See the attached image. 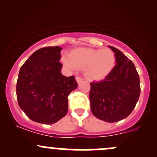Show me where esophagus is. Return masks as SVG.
<instances>
[{
  "instance_id": "obj_1",
  "label": "esophagus",
  "mask_w": 157,
  "mask_h": 157,
  "mask_svg": "<svg viewBox=\"0 0 157 157\" xmlns=\"http://www.w3.org/2000/svg\"><path fill=\"white\" fill-rule=\"evenodd\" d=\"M75 79H76V81H77L78 83H80V82H81L82 80H83V79H82L81 77H76Z\"/></svg>"
}]
</instances>
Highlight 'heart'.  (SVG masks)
I'll use <instances>...</instances> for the list:
<instances>
[{
  "label": "heart",
  "instance_id": "heart-1",
  "mask_svg": "<svg viewBox=\"0 0 157 157\" xmlns=\"http://www.w3.org/2000/svg\"><path fill=\"white\" fill-rule=\"evenodd\" d=\"M61 61L68 69H83L90 80H101L115 67V55L109 48H77L71 51L70 55L64 54Z\"/></svg>",
  "mask_w": 157,
  "mask_h": 157
}]
</instances>
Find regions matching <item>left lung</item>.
<instances>
[{
	"label": "left lung",
	"instance_id": "8db88e82",
	"mask_svg": "<svg viewBox=\"0 0 157 157\" xmlns=\"http://www.w3.org/2000/svg\"><path fill=\"white\" fill-rule=\"evenodd\" d=\"M109 47L115 53L116 64L104 80L90 83V109L99 119L116 122L134 110L140 93V78L134 63L121 51Z\"/></svg>",
	"mask_w": 157,
	"mask_h": 157
}]
</instances>
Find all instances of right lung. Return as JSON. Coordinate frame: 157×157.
Segmentation results:
<instances>
[{"label": "right lung", "instance_id": "obj_1", "mask_svg": "<svg viewBox=\"0 0 157 157\" xmlns=\"http://www.w3.org/2000/svg\"><path fill=\"white\" fill-rule=\"evenodd\" d=\"M59 46L36 51L20 67L17 82L19 106L28 118L52 124L64 117L71 92L77 87L74 76L61 74Z\"/></svg>", "mask_w": 157, "mask_h": 157}]
</instances>
